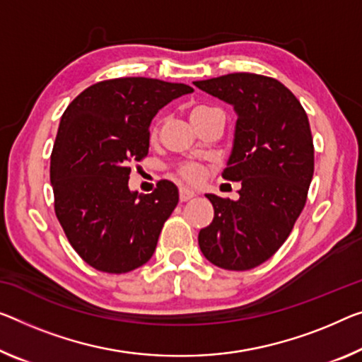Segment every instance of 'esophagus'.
<instances>
[{
	"mask_svg": "<svg viewBox=\"0 0 362 362\" xmlns=\"http://www.w3.org/2000/svg\"><path fill=\"white\" fill-rule=\"evenodd\" d=\"M196 197V192L191 191V189H186V187H181L180 189V200L181 202H187L189 199Z\"/></svg>",
	"mask_w": 362,
	"mask_h": 362,
	"instance_id": "1",
	"label": "esophagus"
}]
</instances>
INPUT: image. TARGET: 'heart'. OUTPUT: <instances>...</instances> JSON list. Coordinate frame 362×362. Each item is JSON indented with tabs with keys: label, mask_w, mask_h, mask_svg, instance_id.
I'll return each instance as SVG.
<instances>
[{
	"label": "heart",
	"mask_w": 362,
	"mask_h": 362,
	"mask_svg": "<svg viewBox=\"0 0 362 362\" xmlns=\"http://www.w3.org/2000/svg\"><path fill=\"white\" fill-rule=\"evenodd\" d=\"M214 113H220V111L216 108L207 107V105H197V107H194L191 111V121L192 123H199L200 119L207 118V116ZM158 127H160V121H157V123L153 124L152 136L158 134ZM204 173H205L204 166L196 162H186L176 168V176L180 177L181 181L187 182V185H197V182L202 181Z\"/></svg>",
	"instance_id": "b5f03b06"
}]
</instances>
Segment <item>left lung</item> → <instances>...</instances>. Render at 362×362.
<instances>
[{
	"label": "left lung",
	"instance_id": "8db88e82",
	"mask_svg": "<svg viewBox=\"0 0 362 362\" xmlns=\"http://www.w3.org/2000/svg\"><path fill=\"white\" fill-rule=\"evenodd\" d=\"M194 86L235 107V142L223 177L239 181V199L205 194L214 221L199 231L205 259L225 270L269 260L301 215L314 175L308 115L274 77L235 72Z\"/></svg>",
	"mask_w": 362,
	"mask_h": 362
}]
</instances>
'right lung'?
<instances>
[{
  "mask_svg": "<svg viewBox=\"0 0 362 362\" xmlns=\"http://www.w3.org/2000/svg\"><path fill=\"white\" fill-rule=\"evenodd\" d=\"M191 92L186 84L119 77L87 87L61 116L49 162L54 214L93 269L126 274L153 255L180 194L165 180L150 194L132 192L129 163L147 157L158 110Z\"/></svg>",
  "mask_w": 362,
  "mask_h": 362,
  "instance_id": "1",
  "label": "right lung"
}]
</instances>
